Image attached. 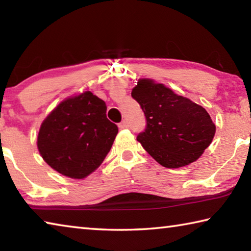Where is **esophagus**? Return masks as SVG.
<instances>
[{
	"mask_svg": "<svg viewBox=\"0 0 251 251\" xmlns=\"http://www.w3.org/2000/svg\"><path fill=\"white\" fill-rule=\"evenodd\" d=\"M118 127H120L121 129H125V128H127V127H128V123H127L126 121H123L122 123L118 124Z\"/></svg>",
	"mask_w": 251,
	"mask_h": 251,
	"instance_id": "1",
	"label": "esophagus"
}]
</instances>
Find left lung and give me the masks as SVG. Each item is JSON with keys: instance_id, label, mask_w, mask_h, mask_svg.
<instances>
[{"instance_id": "1", "label": "left lung", "mask_w": 251, "mask_h": 251, "mask_svg": "<svg viewBox=\"0 0 251 251\" xmlns=\"http://www.w3.org/2000/svg\"><path fill=\"white\" fill-rule=\"evenodd\" d=\"M131 97L146 117V128L137 141L161 166L194 163L211 144L216 126L202 106L148 78L138 80Z\"/></svg>"}]
</instances>
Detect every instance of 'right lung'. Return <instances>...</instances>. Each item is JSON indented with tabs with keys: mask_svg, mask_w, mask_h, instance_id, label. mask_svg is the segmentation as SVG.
I'll return each instance as SVG.
<instances>
[{
	"mask_svg": "<svg viewBox=\"0 0 251 251\" xmlns=\"http://www.w3.org/2000/svg\"><path fill=\"white\" fill-rule=\"evenodd\" d=\"M106 104L92 92L70 97L42 123L37 148L50 167L82 179L103 163L118 133L106 117Z\"/></svg>",
	"mask_w": 251,
	"mask_h": 251,
	"instance_id": "1",
	"label": "right lung"
}]
</instances>
